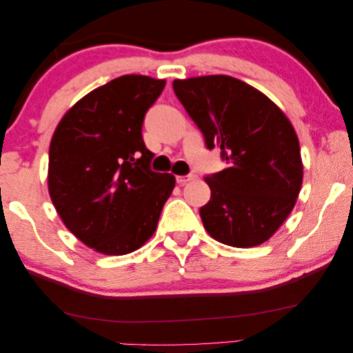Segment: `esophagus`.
Masks as SVG:
<instances>
[{"label": "esophagus", "instance_id": "1", "mask_svg": "<svg viewBox=\"0 0 353 353\" xmlns=\"http://www.w3.org/2000/svg\"><path fill=\"white\" fill-rule=\"evenodd\" d=\"M195 178V175H178L176 176V183L178 184H186L189 181H192Z\"/></svg>", "mask_w": 353, "mask_h": 353}]
</instances>
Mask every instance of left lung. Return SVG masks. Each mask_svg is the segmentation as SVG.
Listing matches in <instances>:
<instances>
[{"label":"left lung","instance_id":"8db88e82","mask_svg":"<svg viewBox=\"0 0 353 353\" xmlns=\"http://www.w3.org/2000/svg\"><path fill=\"white\" fill-rule=\"evenodd\" d=\"M173 90L205 145L221 148L227 164L205 178L211 189L200 208L206 231L227 245L263 244L290 216L302 186L291 122L261 92L227 74L175 79Z\"/></svg>","mask_w":353,"mask_h":353}]
</instances>
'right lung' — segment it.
I'll return each instance as SVG.
<instances>
[{"label":"right lung","instance_id":"right-lung-1","mask_svg":"<svg viewBox=\"0 0 353 353\" xmlns=\"http://www.w3.org/2000/svg\"><path fill=\"white\" fill-rule=\"evenodd\" d=\"M164 79L123 74L63 115L50 143L48 190L77 238L105 255H126L152 238L175 188L172 173L150 169L142 139L148 108Z\"/></svg>","mask_w":353,"mask_h":353}]
</instances>
